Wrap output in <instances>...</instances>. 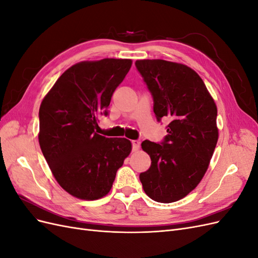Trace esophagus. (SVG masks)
<instances>
[{
  "mask_svg": "<svg viewBox=\"0 0 258 258\" xmlns=\"http://www.w3.org/2000/svg\"><path fill=\"white\" fill-rule=\"evenodd\" d=\"M131 144H132V150L138 151L140 146H141V141H140V140H132Z\"/></svg>",
  "mask_w": 258,
  "mask_h": 258,
  "instance_id": "obj_1",
  "label": "esophagus"
}]
</instances>
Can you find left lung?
<instances>
[{
  "label": "left lung",
  "mask_w": 258,
  "mask_h": 258,
  "mask_svg": "<svg viewBox=\"0 0 258 258\" xmlns=\"http://www.w3.org/2000/svg\"><path fill=\"white\" fill-rule=\"evenodd\" d=\"M136 68L152 95L156 119L169 120L160 143L142 142L152 163L140 181L151 199L170 204L188 195L206 173L218 139L217 108L190 68L160 59L138 60Z\"/></svg>",
  "instance_id": "left-lung-1"
}]
</instances>
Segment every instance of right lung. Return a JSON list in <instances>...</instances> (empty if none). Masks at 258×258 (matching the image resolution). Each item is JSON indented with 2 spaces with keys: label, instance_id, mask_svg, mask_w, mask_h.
<instances>
[{
  "label": "right lung",
  "instance_id": "1",
  "mask_svg": "<svg viewBox=\"0 0 258 258\" xmlns=\"http://www.w3.org/2000/svg\"><path fill=\"white\" fill-rule=\"evenodd\" d=\"M130 59L74 64L46 95L38 112V142L59 185L72 196L96 200L111 190L116 172L131 152L124 138L97 134L114 91L131 68Z\"/></svg>",
  "mask_w": 258,
  "mask_h": 258
}]
</instances>
